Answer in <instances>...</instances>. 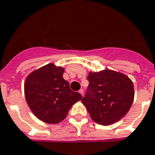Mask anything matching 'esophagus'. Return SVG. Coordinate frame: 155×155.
<instances>
[{
  "mask_svg": "<svg viewBox=\"0 0 155 155\" xmlns=\"http://www.w3.org/2000/svg\"><path fill=\"white\" fill-rule=\"evenodd\" d=\"M79 93H80V94L82 95V96H84V90H83L82 88H81V89H80V91H79Z\"/></svg>",
  "mask_w": 155,
  "mask_h": 155,
  "instance_id": "34e87169",
  "label": "esophagus"
}]
</instances>
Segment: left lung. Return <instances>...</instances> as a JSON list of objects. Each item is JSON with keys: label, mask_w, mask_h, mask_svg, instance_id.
Wrapping results in <instances>:
<instances>
[{"label": "left lung", "mask_w": 155, "mask_h": 155, "mask_svg": "<svg viewBox=\"0 0 155 155\" xmlns=\"http://www.w3.org/2000/svg\"><path fill=\"white\" fill-rule=\"evenodd\" d=\"M88 86L82 103L91 119L101 125H110L122 119L129 110L134 97L132 80L110 70L89 72Z\"/></svg>", "instance_id": "obj_1"}]
</instances>
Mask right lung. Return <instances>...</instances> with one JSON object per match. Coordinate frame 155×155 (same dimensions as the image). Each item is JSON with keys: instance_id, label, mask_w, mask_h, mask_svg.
Returning a JSON list of instances; mask_svg holds the SVG:
<instances>
[{"instance_id": "1", "label": "right lung", "mask_w": 155, "mask_h": 155, "mask_svg": "<svg viewBox=\"0 0 155 155\" xmlns=\"http://www.w3.org/2000/svg\"><path fill=\"white\" fill-rule=\"evenodd\" d=\"M63 72L62 67L49 63L31 73L25 81L28 106L39 120L48 124L61 122L73 104L82 99L80 93L70 88Z\"/></svg>"}]
</instances>
